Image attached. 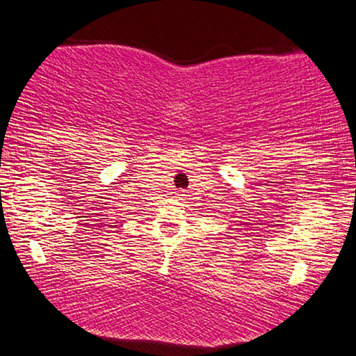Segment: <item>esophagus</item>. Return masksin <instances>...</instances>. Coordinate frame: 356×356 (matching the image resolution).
I'll list each match as a JSON object with an SVG mask.
<instances>
[{
	"label": "esophagus",
	"instance_id": "34e87169",
	"mask_svg": "<svg viewBox=\"0 0 356 356\" xmlns=\"http://www.w3.org/2000/svg\"><path fill=\"white\" fill-rule=\"evenodd\" d=\"M177 197H178V199H186V191L184 189H178L177 191Z\"/></svg>",
	"mask_w": 356,
	"mask_h": 356
}]
</instances>
